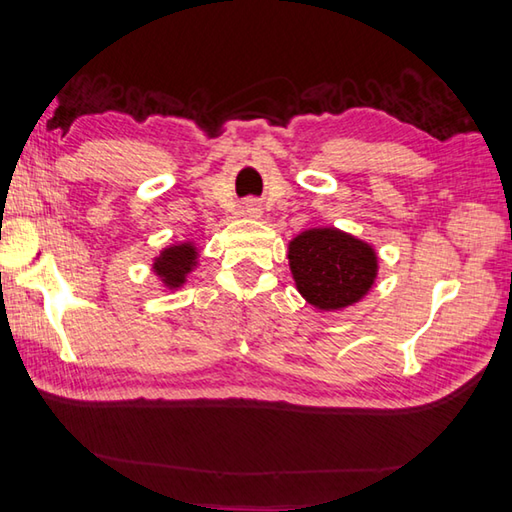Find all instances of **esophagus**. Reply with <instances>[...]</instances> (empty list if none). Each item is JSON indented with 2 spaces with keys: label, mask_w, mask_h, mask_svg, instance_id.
Instances as JSON below:
<instances>
[{
  "label": "esophagus",
  "mask_w": 512,
  "mask_h": 512,
  "mask_svg": "<svg viewBox=\"0 0 512 512\" xmlns=\"http://www.w3.org/2000/svg\"><path fill=\"white\" fill-rule=\"evenodd\" d=\"M246 213L253 215V217H259V213H262V208H259L255 202H248L246 204Z\"/></svg>",
  "instance_id": "obj_1"
}]
</instances>
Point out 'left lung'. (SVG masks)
<instances>
[{
  "instance_id": "8db88e82",
  "label": "left lung",
  "mask_w": 512,
  "mask_h": 512,
  "mask_svg": "<svg viewBox=\"0 0 512 512\" xmlns=\"http://www.w3.org/2000/svg\"><path fill=\"white\" fill-rule=\"evenodd\" d=\"M290 273L308 304L342 310L362 299L377 277V255L337 228H310L288 244Z\"/></svg>"
}]
</instances>
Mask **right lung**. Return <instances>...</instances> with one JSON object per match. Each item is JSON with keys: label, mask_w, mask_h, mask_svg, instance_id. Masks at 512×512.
<instances>
[{"label": "right lung", "mask_w": 512, "mask_h": 512, "mask_svg": "<svg viewBox=\"0 0 512 512\" xmlns=\"http://www.w3.org/2000/svg\"><path fill=\"white\" fill-rule=\"evenodd\" d=\"M197 262V248L186 242L179 246L164 248L159 257H155L153 270L162 277V282L168 288H179L186 282V275L195 268Z\"/></svg>", "instance_id": "1"}]
</instances>
